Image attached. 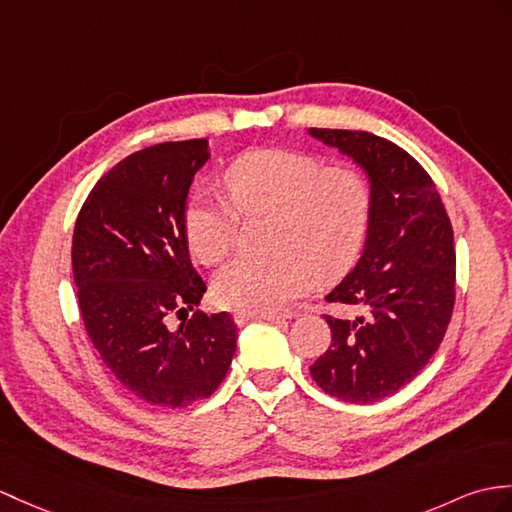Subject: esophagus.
<instances>
[{
	"label": "esophagus",
	"instance_id": "34e87169",
	"mask_svg": "<svg viewBox=\"0 0 512 512\" xmlns=\"http://www.w3.org/2000/svg\"><path fill=\"white\" fill-rule=\"evenodd\" d=\"M253 320H277V323H279V320H283V316H279V314H251V312H237L235 314V323L240 327L253 323Z\"/></svg>",
	"mask_w": 512,
	"mask_h": 512
}]
</instances>
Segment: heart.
<instances>
[{
  "label": "heart",
  "mask_w": 512,
  "mask_h": 512,
  "mask_svg": "<svg viewBox=\"0 0 512 512\" xmlns=\"http://www.w3.org/2000/svg\"><path fill=\"white\" fill-rule=\"evenodd\" d=\"M227 198L198 194L183 213L185 240L200 264L231 253L237 214L272 213L275 253L240 257L218 272L213 296L237 312L272 314L310 288L314 275L334 277L358 257L371 218V187L353 168H327L312 154L253 150L224 172Z\"/></svg>",
  "instance_id": "obj_1"
}]
</instances>
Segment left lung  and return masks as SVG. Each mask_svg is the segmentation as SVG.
Wrapping results in <instances>:
<instances>
[{"instance_id": "left-lung-1", "label": "left lung", "mask_w": 512, "mask_h": 512, "mask_svg": "<svg viewBox=\"0 0 512 512\" xmlns=\"http://www.w3.org/2000/svg\"><path fill=\"white\" fill-rule=\"evenodd\" d=\"M307 133L351 157L371 187L364 251L325 296L342 314L325 316L331 344L310 371L331 397L382 401L441 347L456 299L454 231L430 174L406 150L364 130Z\"/></svg>"}]
</instances>
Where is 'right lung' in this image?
<instances>
[{
    "label": "right lung",
    "mask_w": 512,
    "mask_h": 512,
    "mask_svg": "<svg viewBox=\"0 0 512 512\" xmlns=\"http://www.w3.org/2000/svg\"><path fill=\"white\" fill-rule=\"evenodd\" d=\"M209 141H168L130 154L106 172L82 205L71 266L87 334L128 392L161 408L211 397L227 375L237 327L227 312L187 314L207 285L183 231L196 172ZM172 313L185 315L176 330Z\"/></svg>",
    "instance_id": "add662e5"
}]
</instances>
